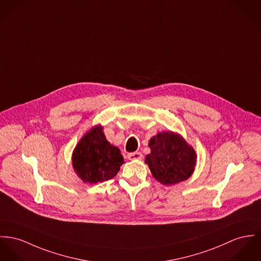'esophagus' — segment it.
I'll return each mask as SVG.
<instances>
[{"mask_svg": "<svg viewBox=\"0 0 261 261\" xmlns=\"http://www.w3.org/2000/svg\"><path fill=\"white\" fill-rule=\"evenodd\" d=\"M142 158H143V155L140 152H134V153H130L128 155L129 160H141Z\"/></svg>", "mask_w": 261, "mask_h": 261, "instance_id": "34e87169", "label": "esophagus"}]
</instances>
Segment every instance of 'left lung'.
Returning a JSON list of instances; mask_svg holds the SVG:
<instances>
[{
    "label": "left lung",
    "mask_w": 261,
    "mask_h": 261,
    "mask_svg": "<svg viewBox=\"0 0 261 261\" xmlns=\"http://www.w3.org/2000/svg\"><path fill=\"white\" fill-rule=\"evenodd\" d=\"M151 153L146 156L153 177L170 186L189 179L196 166L197 154L185 139L172 131L158 133L149 141Z\"/></svg>",
    "instance_id": "1"
}]
</instances>
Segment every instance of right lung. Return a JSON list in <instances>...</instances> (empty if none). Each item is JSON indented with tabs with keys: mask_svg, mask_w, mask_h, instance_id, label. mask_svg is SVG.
Segmentation results:
<instances>
[{
	"mask_svg": "<svg viewBox=\"0 0 261 261\" xmlns=\"http://www.w3.org/2000/svg\"><path fill=\"white\" fill-rule=\"evenodd\" d=\"M123 163L120 150L106 140L101 126L89 130L79 142L72 154L74 172L88 184L112 179L117 175Z\"/></svg>",
	"mask_w": 261,
	"mask_h": 261,
	"instance_id": "obj_1",
	"label": "right lung"
}]
</instances>
